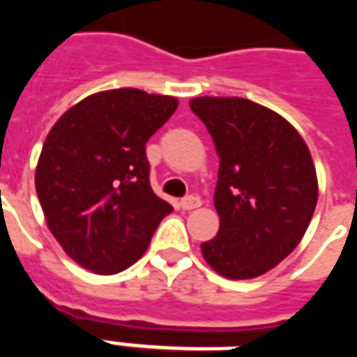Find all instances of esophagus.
Masks as SVG:
<instances>
[{"mask_svg":"<svg viewBox=\"0 0 357 357\" xmlns=\"http://www.w3.org/2000/svg\"><path fill=\"white\" fill-rule=\"evenodd\" d=\"M179 204H181V208L183 210H195L201 206V199H199V197H185Z\"/></svg>","mask_w":357,"mask_h":357,"instance_id":"1","label":"esophagus"}]
</instances>
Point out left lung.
I'll return each instance as SVG.
<instances>
[{
  "mask_svg": "<svg viewBox=\"0 0 357 357\" xmlns=\"http://www.w3.org/2000/svg\"><path fill=\"white\" fill-rule=\"evenodd\" d=\"M220 156L214 206L220 229L204 260L227 279L275 268L304 237L317 204V174L306 141L275 110L243 97H195Z\"/></svg>",
  "mask_w": 357,
  "mask_h": 357,
  "instance_id": "8db88e82",
  "label": "left lung"
}]
</instances>
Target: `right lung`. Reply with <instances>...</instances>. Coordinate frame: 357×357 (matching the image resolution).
Masks as SVG:
<instances>
[{
	"label": "right lung",
	"instance_id": "1",
	"mask_svg": "<svg viewBox=\"0 0 357 357\" xmlns=\"http://www.w3.org/2000/svg\"><path fill=\"white\" fill-rule=\"evenodd\" d=\"M178 109L172 95L99 91L51 128L36 166V193L66 255L99 275L145 255L172 206L149 181L145 143Z\"/></svg>",
	"mask_w": 357,
	"mask_h": 357
}]
</instances>
